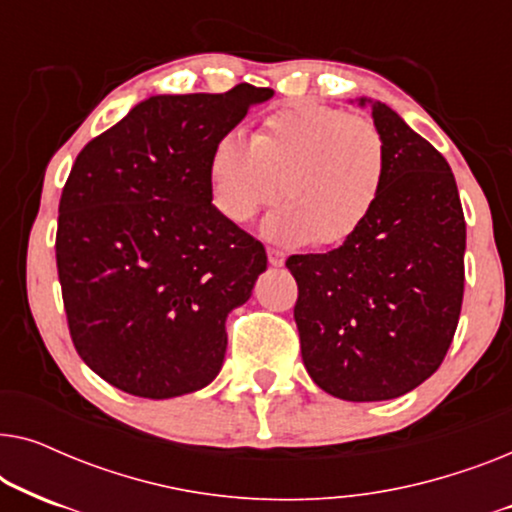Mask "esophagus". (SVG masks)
<instances>
[{"label":"esophagus","instance_id":"1","mask_svg":"<svg viewBox=\"0 0 512 512\" xmlns=\"http://www.w3.org/2000/svg\"><path fill=\"white\" fill-rule=\"evenodd\" d=\"M268 263L275 265V268H279V265H284V254H282V251L268 249Z\"/></svg>","mask_w":512,"mask_h":512}]
</instances>
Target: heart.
I'll return each instance as SVG.
<instances>
[{"mask_svg": "<svg viewBox=\"0 0 512 512\" xmlns=\"http://www.w3.org/2000/svg\"><path fill=\"white\" fill-rule=\"evenodd\" d=\"M389 174L380 128L321 102L275 109L242 137H219L207 160L209 198L223 219L244 226L279 198L263 235L279 247L335 249L354 240L380 205Z\"/></svg>", "mask_w": 512, "mask_h": 512, "instance_id": "b5f03b06", "label": "heart"}]
</instances>
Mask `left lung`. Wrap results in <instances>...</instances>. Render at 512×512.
<instances>
[{
	"instance_id": "8db88e82",
	"label": "left lung",
	"mask_w": 512,
	"mask_h": 512,
	"mask_svg": "<svg viewBox=\"0 0 512 512\" xmlns=\"http://www.w3.org/2000/svg\"><path fill=\"white\" fill-rule=\"evenodd\" d=\"M359 107L387 142L380 205L354 240L286 268L307 373L326 394L366 403L408 394L443 363L464 300L466 221L443 153L387 104Z\"/></svg>"
}]
</instances>
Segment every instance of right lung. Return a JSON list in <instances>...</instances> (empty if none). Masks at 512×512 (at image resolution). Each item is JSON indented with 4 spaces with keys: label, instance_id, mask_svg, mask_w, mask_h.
<instances>
[{
    "label": "right lung",
    "instance_id": "right-lung-1",
    "mask_svg": "<svg viewBox=\"0 0 512 512\" xmlns=\"http://www.w3.org/2000/svg\"><path fill=\"white\" fill-rule=\"evenodd\" d=\"M270 88L156 95L83 146L62 188L55 261L69 335L125 394L172 398L219 375L226 317L268 268L212 205L207 160Z\"/></svg>",
    "mask_w": 512,
    "mask_h": 512
}]
</instances>
